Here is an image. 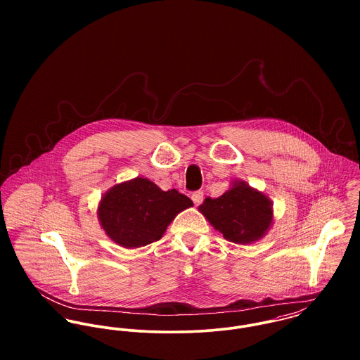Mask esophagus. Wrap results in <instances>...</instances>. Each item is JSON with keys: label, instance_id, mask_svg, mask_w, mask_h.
Wrapping results in <instances>:
<instances>
[{"label": "esophagus", "instance_id": "34e87169", "mask_svg": "<svg viewBox=\"0 0 360 360\" xmlns=\"http://www.w3.org/2000/svg\"><path fill=\"white\" fill-rule=\"evenodd\" d=\"M191 200L195 205H200L202 201H204V193L202 191H194L191 194Z\"/></svg>", "mask_w": 360, "mask_h": 360}]
</instances>
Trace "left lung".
<instances>
[{"instance_id":"8db88e82","label":"left lung","mask_w":360,"mask_h":360,"mask_svg":"<svg viewBox=\"0 0 360 360\" xmlns=\"http://www.w3.org/2000/svg\"><path fill=\"white\" fill-rule=\"evenodd\" d=\"M200 210L226 240L236 244H250L263 237L273 219L267 197L244 183L234 184L216 200L206 198Z\"/></svg>"}]
</instances>
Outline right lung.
Here are the masks:
<instances>
[{"label":"right lung","mask_w":360,"mask_h":360,"mask_svg":"<svg viewBox=\"0 0 360 360\" xmlns=\"http://www.w3.org/2000/svg\"><path fill=\"white\" fill-rule=\"evenodd\" d=\"M190 206L193 201L177 190L162 191L148 179L137 177L105 194L98 217L115 243L139 248L160 240L176 214Z\"/></svg>","instance_id":"add662e5"}]
</instances>
